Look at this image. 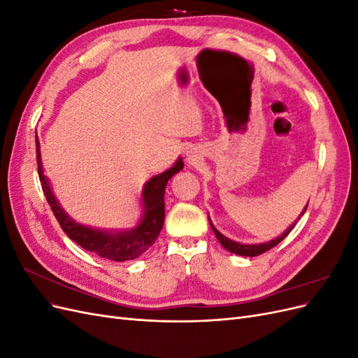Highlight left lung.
Wrapping results in <instances>:
<instances>
[{
	"mask_svg": "<svg viewBox=\"0 0 358 358\" xmlns=\"http://www.w3.org/2000/svg\"><path fill=\"white\" fill-rule=\"evenodd\" d=\"M306 209H308V206L305 208V210H303V213L306 212ZM303 213H301V215H303ZM301 215H300V216H301ZM209 222H210V220H209ZM296 224H297V222L292 224L282 236L278 237V239H273V241L266 242V243H259V245H243V243H237V242H234V241H230L229 237H225L224 234H221V233H220L218 230H216L215 227L212 225V222H210V227H212V230H213V233H215V236H216V239L220 241V243L227 249V251H230V252L237 254V255H243V257H257V255H262V254L267 252L268 249H272L273 246H276L278 243L282 242V241L285 239V237L289 234V231H291L292 229H294Z\"/></svg>",
	"mask_w": 358,
	"mask_h": 358,
	"instance_id": "8db88e82",
	"label": "left lung"
}]
</instances>
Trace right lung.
I'll return each instance as SVG.
<instances>
[{
    "mask_svg": "<svg viewBox=\"0 0 358 358\" xmlns=\"http://www.w3.org/2000/svg\"><path fill=\"white\" fill-rule=\"evenodd\" d=\"M36 146L38 178L41 182L43 192H45V197L50 206L53 215H55V218L58 220L61 229L73 242L80 245L86 251L94 252L106 259H112V262H127V259L137 258L155 243L162 229V224H164L166 185L169 179L173 178V175H176L178 171L183 169L182 159H178L176 164L171 169L152 178L146 183L143 189L145 213L142 222H140L136 229L122 233H107L76 224L70 216L66 215V212L59 208L58 201L53 197V194L50 191L48 179L43 175L37 136Z\"/></svg>",
    "mask_w": 358,
    "mask_h": 358,
    "instance_id": "1",
    "label": "right lung"
}]
</instances>
